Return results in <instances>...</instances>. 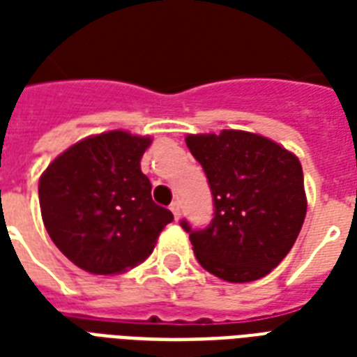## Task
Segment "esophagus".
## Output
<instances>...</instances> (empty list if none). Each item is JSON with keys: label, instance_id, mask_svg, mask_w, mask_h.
Masks as SVG:
<instances>
[{"label": "esophagus", "instance_id": "34e87169", "mask_svg": "<svg viewBox=\"0 0 357 357\" xmlns=\"http://www.w3.org/2000/svg\"><path fill=\"white\" fill-rule=\"evenodd\" d=\"M170 211H172L174 218L179 220V217H181V207H179L178 202H172V204H170Z\"/></svg>", "mask_w": 357, "mask_h": 357}]
</instances>
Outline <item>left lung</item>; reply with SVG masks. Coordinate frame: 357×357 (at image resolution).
<instances>
[{
	"instance_id": "8db88e82",
	"label": "left lung",
	"mask_w": 357,
	"mask_h": 357,
	"mask_svg": "<svg viewBox=\"0 0 357 357\" xmlns=\"http://www.w3.org/2000/svg\"><path fill=\"white\" fill-rule=\"evenodd\" d=\"M213 195L215 217L189 234L198 263L231 283L266 276L293 248L307 200L298 157L261 135L224 129L187 135Z\"/></svg>"
}]
</instances>
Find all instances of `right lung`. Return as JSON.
Masks as SVG:
<instances>
[{
  "instance_id": "1",
  "label": "right lung",
  "mask_w": 357,
  "mask_h": 357,
  "mask_svg": "<svg viewBox=\"0 0 357 357\" xmlns=\"http://www.w3.org/2000/svg\"><path fill=\"white\" fill-rule=\"evenodd\" d=\"M150 137L122 129L75 142L38 181L47 234L74 265L91 274H120L151 254L174 215L151 200L140 170Z\"/></svg>"
}]
</instances>
